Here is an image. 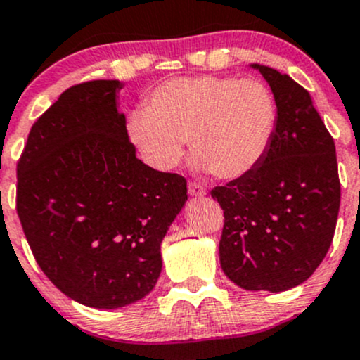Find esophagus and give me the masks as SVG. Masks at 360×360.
I'll list each match as a JSON object with an SVG mask.
<instances>
[{"instance_id": "obj_1", "label": "esophagus", "mask_w": 360, "mask_h": 360, "mask_svg": "<svg viewBox=\"0 0 360 360\" xmlns=\"http://www.w3.org/2000/svg\"><path fill=\"white\" fill-rule=\"evenodd\" d=\"M188 193L191 195V197H195V198H200V197H205L207 195V191H205V188L202 186V184H198V183H188Z\"/></svg>"}]
</instances>
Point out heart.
I'll use <instances>...</instances> for the list:
<instances>
[{"label":"heart","mask_w":360,"mask_h":360,"mask_svg":"<svg viewBox=\"0 0 360 360\" xmlns=\"http://www.w3.org/2000/svg\"><path fill=\"white\" fill-rule=\"evenodd\" d=\"M275 127L277 103L263 82L203 75L158 85L127 130L155 170H172L188 139L198 170L237 179L263 160Z\"/></svg>","instance_id":"heart-1"}]
</instances>
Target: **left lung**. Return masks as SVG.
Returning <instances> with one entry per match:
<instances>
[{
  "label": "left lung",
  "instance_id": "1",
  "mask_svg": "<svg viewBox=\"0 0 360 360\" xmlns=\"http://www.w3.org/2000/svg\"><path fill=\"white\" fill-rule=\"evenodd\" d=\"M250 68L270 85L277 127L249 174L210 191L224 210L219 261L238 288L282 292L317 270L335 237L336 148L303 86L277 69Z\"/></svg>",
  "mask_w": 360,
  "mask_h": 360
}]
</instances>
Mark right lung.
Wrapping results in <instances>:
<instances>
[{"label": "right lung", "instance_id": "obj_1", "mask_svg": "<svg viewBox=\"0 0 360 360\" xmlns=\"http://www.w3.org/2000/svg\"><path fill=\"white\" fill-rule=\"evenodd\" d=\"M118 79L79 83L31 127L17 165V212L43 274L92 308L127 307L153 291L167 230L186 179L136 157Z\"/></svg>", "mask_w": 360, "mask_h": 360}]
</instances>
